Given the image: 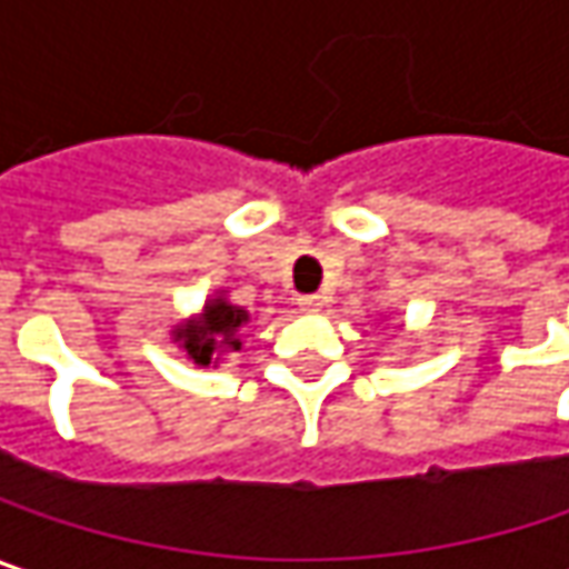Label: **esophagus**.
<instances>
[{"label":"esophagus","mask_w":569,"mask_h":569,"mask_svg":"<svg viewBox=\"0 0 569 569\" xmlns=\"http://www.w3.org/2000/svg\"><path fill=\"white\" fill-rule=\"evenodd\" d=\"M299 306H302V312H321L325 299L318 292H309V296H299Z\"/></svg>","instance_id":"obj_1"}]
</instances>
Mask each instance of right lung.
Instances as JSON below:
<instances>
[{"instance_id": "1", "label": "right lung", "mask_w": 569, "mask_h": 569, "mask_svg": "<svg viewBox=\"0 0 569 569\" xmlns=\"http://www.w3.org/2000/svg\"><path fill=\"white\" fill-rule=\"evenodd\" d=\"M244 321H248V312H244V309L228 306V302L216 299V302L206 306L202 321L183 325V328L177 331V341H183V351L189 353L196 363L209 367L216 348H234V351L241 348L238 331H241Z\"/></svg>"}]
</instances>
